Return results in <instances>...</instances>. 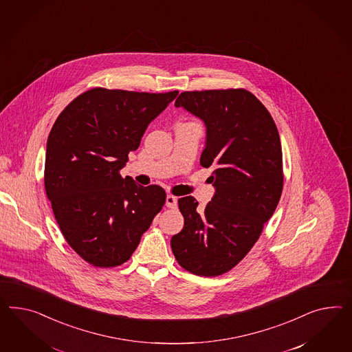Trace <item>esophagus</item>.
<instances>
[{"label": "esophagus", "instance_id": "esophagus-1", "mask_svg": "<svg viewBox=\"0 0 352 352\" xmlns=\"http://www.w3.org/2000/svg\"><path fill=\"white\" fill-rule=\"evenodd\" d=\"M165 204H166L168 208H171V209L177 208V197L173 196V195H168V196H166V200H165Z\"/></svg>", "mask_w": 352, "mask_h": 352}]
</instances>
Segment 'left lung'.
<instances>
[{
	"label": "left lung",
	"mask_w": 352,
	"mask_h": 352,
	"mask_svg": "<svg viewBox=\"0 0 352 352\" xmlns=\"http://www.w3.org/2000/svg\"><path fill=\"white\" fill-rule=\"evenodd\" d=\"M205 123L200 164L212 168L214 197L201 210L178 200L184 227L171 237L178 264L196 276L227 273L255 245L283 190L282 146L265 106L246 89L183 92L175 101Z\"/></svg>",
	"instance_id": "left-lung-1"
}]
</instances>
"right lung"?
Wrapping results in <instances>:
<instances>
[{
	"instance_id": "obj_1",
	"label": "right lung",
	"mask_w": 352,
	"mask_h": 352,
	"mask_svg": "<svg viewBox=\"0 0 352 352\" xmlns=\"http://www.w3.org/2000/svg\"><path fill=\"white\" fill-rule=\"evenodd\" d=\"M177 96L94 88L57 116L48 135L45 188L63 236L87 263L122 265L162 209L160 186L143 187L119 171Z\"/></svg>"
}]
</instances>
